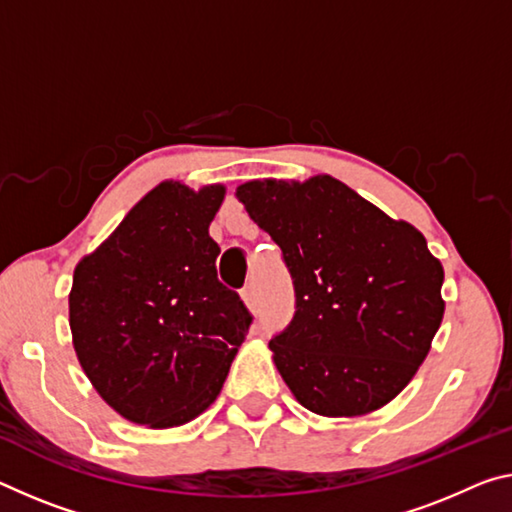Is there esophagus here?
Returning a JSON list of instances; mask_svg holds the SVG:
<instances>
[{"instance_id": "34e87169", "label": "esophagus", "mask_w": 512, "mask_h": 512, "mask_svg": "<svg viewBox=\"0 0 512 512\" xmlns=\"http://www.w3.org/2000/svg\"><path fill=\"white\" fill-rule=\"evenodd\" d=\"M241 298L243 303H246L248 310H257V291H255V285H246L241 289Z\"/></svg>"}]
</instances>
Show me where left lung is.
Wrapping results in <instances>:
<instances>
[{"label":"left lung","mask_w":512,"mask_h":512,"mask_svg":"<svg viewBox=\"0 0 512 512\" xmlns=\"http://www.w3.org/2000/svg\"><path fill=\"white\" fill-rule=\"evenodd\" d=\"M234 196L294 278V321L269 348L296 401L360 417L399 396L444 316V269L424 234L332 175L250 180Z\"/></svg>","instance_id":"left-lung-1"}]
</instances>
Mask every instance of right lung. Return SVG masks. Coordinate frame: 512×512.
Here are the masks:
<instances>
[{
	"label": "right lung",
	"instance_id": "add662e5",
	"mask_svg": "<svg viewBox=\"0 0 512 512\" xmlns=\"http://www.w3.org/2000/svg\"><path fill=\"white\" fill-rule=\"evenodd\" d=\"M225 186L166 180L79 259L68 296L81 369L120 417L173 428L221 394L253 316L216 275Z\"/></svg>",
	"mask_w": 512,
	"mask_h": 512
}]
</instances>
